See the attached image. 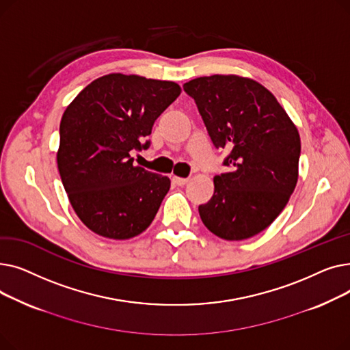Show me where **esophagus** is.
Instances as JSON below:
<instances>
[{
    "label": "esophagus",
    "mask_w": 350,
    "mask_h": 350,
    "mask_svg": "<svg viewBox=\"0 0 350 350\" xmlns=\"http://www.w3.org/2000/svg\"><path fill=\"white\" fill-rule=\"evenodd\" d=\"M173 181H174V185H177V186H185V185H187V181H189V178H185V177H177V176H173Z\"/></svg>",
    "instance_id": "34e87169"
}]
</instances>
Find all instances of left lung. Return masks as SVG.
I'll return each mask as SVG.
<instances>
[{
  "label": "left lung",
  "mask_w": 350,
  "mask_h": 350,
  "mask_svg": "<svg viewBox=\"0 0 350 350\" xmlns=\"http://www.w3.org/2000/svg\"><path fill=\"white\" fill-rule=\"evenodd\" d=\"M196 100L230 172L214 177V194L198 207L203 224L227 241L264 231L285 208L298 181L301 137L271 92L254 79L211 75L183 85Z\"/></svg>",
  "instance_id": "obj_1"
}]
</instances>
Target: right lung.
Here are the masks:
<instances>
[{"label":"right lung","instance_id":"add662e5","mask_svg":"<svg viewBox=\"0 0 350 350\" xmlns=\"http://www.w3.org/2000/svg\"><path fill=\"white\" fill-rule=\"evenodd\" d=\"M181 94L176 82L109 73L89 83L62 115L58 170L81 221L98 235L129 240L153 221L170 178L133 164L132 150Z\"/></svg>","mask_w":350,"mask_h":350}]
</instances>
